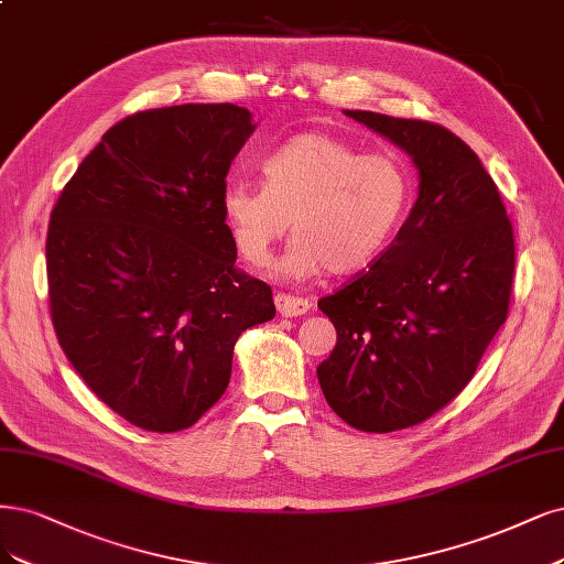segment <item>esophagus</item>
I'll return each mask as SVG.
<instances>
[{"label": "esophagus", "mask_w": 564, "mask_h": 564, "mask_svg": "<svg viewBox=\"0 0 564 564\" xmlns=\"http://www.w3.org/2000/svg\"><path fill=\"white\" fill-rule=\"evenodd\" d=\"M275 305L280 310V315L284 317H301L313 310V301L303 296H291V294H278Z\"/></svg>", "instance_id": "obj_1"}]
</instances>
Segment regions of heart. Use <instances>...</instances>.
Segmentation results:
<instances>
[{
    "mask_svg": "<svg viewBox=\"0 0 564 564\" xmlns=\"http://www.w3.org/2000/svg\"><path fill=\"white\" fill-rule=\"evenodd\" d=\"M263 186L228 184L221 215L240 259L263 265L289 226L282 270L345 275L378 259L399 228L411 177L387 153H359L328 132H303L261 165Z\"/></svg>",
    "mask_w": 564,
    "mask_h": 564,
    "instance_id": "1",
    "label": "heart"
}]
</instances>
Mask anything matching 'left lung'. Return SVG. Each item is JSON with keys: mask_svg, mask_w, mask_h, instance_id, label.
I'll return each instance as SVG.
<instances>
[{"mask_svg": "<svg viewBox=\"0 0 564 564\" xmlns=\"http://www.w3.org/2000/svg\"><path fill=\"white\" fill-rule=\"evenodd\" d=\"M345 113L420 170V196L392 245L317 303L338 334L317 366L328 405L359 432L390 434L430 420L474 378L509 315L513 226L488 170L455 132Z\"/></svg>", "mask_w": 564, "mask_h": 564, "instance_id": "obj_1", "label": "left lung"}]
</instances>
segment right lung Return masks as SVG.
<instances>
[{
    "label": "right lung",
    "instance_id": "obj_1",
    "mask_svg": "<svg viewBox=\"0 0 564 564\" xmlns=\"http://www.w3.org/2000/svg\"><path fill=\"white\" fill-rule=\"evenodd\" d=\"M254 132L238 105L147 109L111 126L57 198L48 307L76 373L147 432L188 430L226 392L232 345L275 317L236 265L226 174Z\"/></svg>",
    "mask_w": 564,
    "mask_h": 564
}]
</instances>
